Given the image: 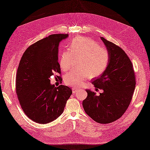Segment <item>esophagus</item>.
I'll list each match as a JSON object with an SVG mask.
<instances>
[{"mask_svg": "<svg viewBox=\"0 0 150 150\" xmlns=\"http://www.w3.org/2000/svg\"><path fill=\"white\" fill-rule=\"evenodd\" d=\"M78 91H79V90L77 89L76 88H73V94H75L76 93H77Z\"/></svg>", "mask_w": 150, "mask_h": 150, "instance_id": "obj_1", "label": "esophagus"}]
</instances>
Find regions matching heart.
I'll return each instance as SVG.
<instances>
[{"label": "heart", "instance_id": "b5f03b06", "mask_svg": "<svg viewBox=\"0 0 150 150\" xmlns=\"http://www.w3.org/2000/svg\"><path fill=\"white\" fill-rule=\"evenodd\" d=\"M68 50L69 51H64L60 55L59 63L62 70H69L74 58H79V67L81 68L65 74L64 82L69 86H82L89 77L101 75L108 65L109 51L90 38L77 37L74 38L68 45Z\"/></svg>", "mask_w": 150, "mask_h": 150}]
</instances>
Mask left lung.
<instances>
[{
	"mask_svg": "<svg viewBox=\"0 0 150 150\" xmlns=\"http://www.w3.org/2000/svg\"><path fill=\"white\" fill-rule=\"evenodd\" d=\"M109 53V62L104 72L92 83L96 93L86 90L88 95L82 102L83 109L96 122L112 123L122 117L129 106L135 87L133 66L123 50L113 42L101 37Z\"/></svg>",
	"mask_w": 150,
	"mask_h": 150,
	"instance_id": "8db88e82",
	"label": "left lung"
}]
</instances>
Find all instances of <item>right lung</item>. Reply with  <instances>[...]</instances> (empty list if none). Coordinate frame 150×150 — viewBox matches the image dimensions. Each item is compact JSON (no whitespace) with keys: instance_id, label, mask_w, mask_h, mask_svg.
Masks as SVG:
<instances>
[{"instance_id":"obj_1","label":"right lung","mask_w":150,"mask_h":150,"mask_svg":"<svg viewBox=\"0 0 150 150\" xmlns=\"http://www.w3.org/2000/svg\"><path fill=\"white\" fill-rule=\"evenodd\" d=\"M68 37V34L49 35L28 47L21 59L16 93L25 115L36 123L46 124L57 118L72 94L69 87H56L50 81L55 73H61L59 46Z\"/></svg>"}]
</instances>
